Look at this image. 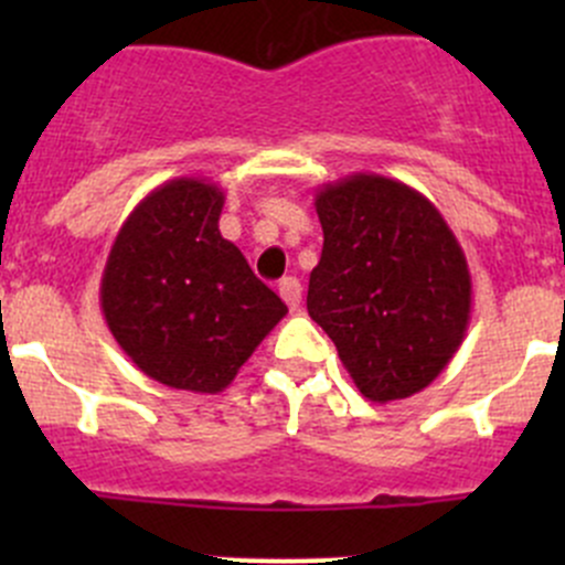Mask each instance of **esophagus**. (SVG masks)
<instances>
[{
	"mask_svg": "<svg viewBox=\"0 0 565 565\" xmlns=\"http://www.w3.org/2000/svg\"><path fill=\"white\" fill-rule=\"evenodd\" d=\"M300 292H303V287H300L298 278L289 276V278H281V281H278V295H281L284 303H287L292 311L300 306Z\"/></svg>",
	"mask_w": 565,
	"mask_h": 565,
	"instance_id": "esophagus-1",
	"label": "esophagus"
}]
</instances>
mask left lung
Masks as SVG:
<instances>
[{
    "instance_id": "8db88e82",
    "label": "left lung",
    "mask_w": 565,
    "mask_h": 565,
    "mask_svg": "<svg viewBox=\"0 0 565 565\" xmlns=\"http://www.w3.org/2000/svg\"><path fill=\"white\" fill-rule=\"evenodd\" d=\"M322 256L309 315L369 402L424 391L470 324L465 250L440 210L404 182L358 172L317 191Z\"/></svg>"
}]
</instances>
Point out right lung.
<instances>
[{
    "label": "right lung",
    "mask_w": 565,
    "mask_h": 565,
    "mask_svg": "<svg viewBox=\"0 0 565 565\" xmlns=\"http://www.w3.org/2000/svg\"><path fill=\"white\" fill-rule=\"evenodd\" d=\"M224 191L177 177L119 226L100 309L125 355L156 383L218 393L281 322L287 306L218 230Z\"/></svg>",
    "instance_id": "1"
}]
</instances>
